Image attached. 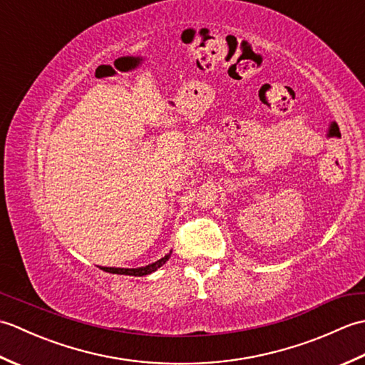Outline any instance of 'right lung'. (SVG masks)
Returning <instances> with one entry per match:
<instances>
[{"label":"right lung","mask_w":365,"mask_h":365,"mask_svg":"<svg viewBox=\"0 0 365 365\" xmlns=\"http://www.w3.org/2000/svg\"><path fill=\"white\" fill-rule=\"evenodd\" d=\"M170 254L173 251H169L165 257H161L160 260L149 263V265L145 267H139V268H115V267H100V269L106 271V273H111V274H125V276H145V274H150L153 271H157L160 267L165 265V263L169 260Z\"/></svg>","instance_id":"1"}]
</instances>
